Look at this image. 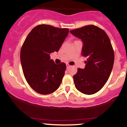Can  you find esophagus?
<instances>
[{"label": "esophagus", "mask_w": 127, "mask_h": 127, "mask_svg": "<svg viewBox=\"0 0 127 127\" xmlns=\"http://www.w3.org/2000/svg\"><path fill=\"white\" fill-rule=\"evenodd\" d=\"M66 68H70V65H68V64H66Z\"/></svg>", "instance_id": "1"}]
</instances>
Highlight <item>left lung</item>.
<instances>
[{
  "mask_svg": "<svg viewBox=\"0 0 127 127\" xmlns=\"http://www.w3.org/2000/svg\"><path fill=\"white\" fill-rule=\"evenodd\" d=\"M83 42L81 55L87 58L85 68L73 75L76 88L85 95H93L104 86L112 70L114 53L110 39L104 30L88 25L70 31Z\"/></svg>",
  "mask_w": 127,
  "mask_h": 127,
  "instance_id": "8db88e82",
  "label": "left lung"
}]
</instances>
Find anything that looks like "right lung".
<instances>
[{
	"instance_id": "1",
	"label": "right lung",
	"mask_w": 127,
	"mask_h": 127,
	"mask_svg": "<svg viewBox=\"0 0 127 127\" xmlns=\"http://www.w3.org/2000/svg\"><path fill=\"white\" fill-rule=\"evenodd\" d=\"M68 28L47 25L34 28L21 49L20 60L24 75L31 88L41 95L52 93L59 88L66 65L56 64L50 54L58 52L68 34Z\"/></svg>"
}]
</instances>
